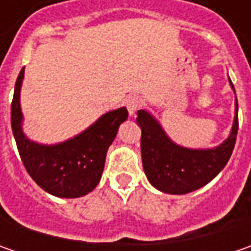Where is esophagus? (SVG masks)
Listing matches in <instances>:
<instances>
[{
	"instance_id": "obj_1",
	"label": "esophagus",
	"mask_w": 251,
	"mask_h": 251,
	"mask_svg": "<svg viewBox=\"0 0 251 251\" xmlns=\"http://www.w3.org/2000/svg\"><path fill=\"white\" fill-rule=\"evenodd\" d=\"M126 106H127V109H128L130 116H132V114H135V111L141 107V99L138 96H135V95H131V96H128V98L126 99Z\"/></svg>"
}]
</instances>
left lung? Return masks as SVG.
<instances>
[{
  "mask_svg": "<svg viewBox=\"0 0 251 251\" xmlns=\"http://www.w3.org/2000/svg\"><path fill=\"white\" fill-rule=\"evenodd\" d=\"M137 123L141 127L142 166L151 184L169 194H187L209 183L230 158L239 128L237 99L232 132L214 150H187L173 144L148 111L138 110Z\"/></svg>",
  "mask_w": 251,
  "mask_h": 251,
  "instance_id": "left-lung-1",
  "label": "left lung"
}]
</instances>
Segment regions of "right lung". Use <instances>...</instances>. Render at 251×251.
Wrapping results in <instances>:
<instances>
[{"mask_svg": "<svg viewBox=\"0 0 251 251\" xmlns=\"http://www.w3.org/2000/svg\"><path fill=\"white\" fill-rule=\"evenodd\" d=\"M25 68L15 83L11 104V126L21 159L29 176L44 191L55 197L76 198L91 193L100 181L106 152L127 120L126 107L103 114L88 130L57 145H39L22 132V111L19 103Z\"/></svg>", "mask_w": 251, "mask_h": 251, "instance_id": "right-lung-1", "label": "right lung"}]
</instances>
